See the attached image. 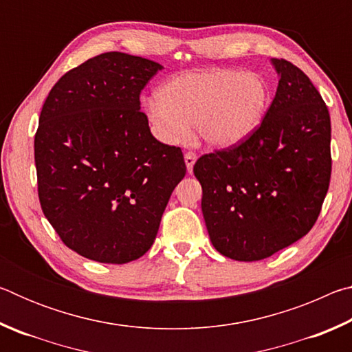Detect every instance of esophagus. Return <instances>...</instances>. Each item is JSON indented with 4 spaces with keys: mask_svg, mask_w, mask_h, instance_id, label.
I'll return each instance as SVG.
<instances>
[{
    "mask_svg": "<svg viewBox=\"0 0 352 352\" xmlns=\"http://www.w3.org/2000/svg\"><path fill=\"white\" fill-rule=\"evenodd\" d=\"M195 162H197V155H195V152H186V153H184V163H186L188 172H192V168H194Z\"/></svg>",
    "mask_w": 352,
    "mask_h": 352,
    "instance_id": "esophagus-1",
    "label": "esophagus"
}]
</instances>
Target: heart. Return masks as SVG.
Instances as JSON below:
<instances>
[{
    "instance_id": "obj_1",
    "label": "heart",
    "mask_w": 352,
    "mask_h": 352,
    "mask_svg": "<svg viewBox=\"0 0 352 352\" xmlns=\"http://www.w3.org/2000/svg\"><path fill=\"white\" fill-rule=\"evenodd\" d=\"M269 102V85L262 76L212 68L172 77L144 107L160 140L184 141L194 124L208 144L231 146L259 127Z\"/></svg>"
}]
</instances>
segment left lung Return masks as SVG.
Returning a JSON list of instances; mask_svg holds the SVG:
<instances>
[{
  "mask_svg": "<svg viewBox=\"0 0 352 352\" xmlns=\"http://www.w3.org/2000/svg\"><path fill=\"white\" fill-rule=\"evenodd\" d=\"M273 65L281 77L259 127L194 164L210 239L236 261L269 258L306 236L329 189V110L300 68Z\"/></svg>",
  "mask_w": 352,
  "mask_h": 352,
  "instance_id": "left-lung-1",
  "label": "left lung"
}]
</instances>
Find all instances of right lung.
Returning a JSON list of instances; mask_svg holds the SVG:
<instances>
[{"instance_id":"1","label":"right lung","mask_w":352,"mask_h":352,"mask_svg":"<svg viewBox=\"0 0 352 352\" xmlns=\"http://www.w3.org/2000/svg\"><path fill=\"white\" fill-rule=\"evenodd\" d=\"M163 67L104 52L52 87L35 133L38 199L68 248L104 264L141 258L186 174L180 147L153 138L140 94Z\"/></svg>"}]
</instances>
